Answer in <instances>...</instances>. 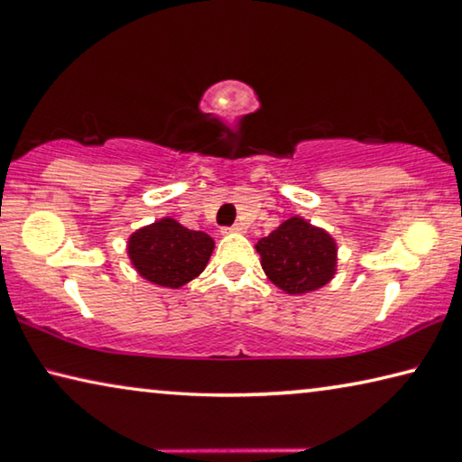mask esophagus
I'll return each instance as SVG.
<instances>
[{"label":"esophagus","mask_w":462,"mask_h":462,"mask_svg":"<svg viewBox=\"0 0 462 462\" xmlns=\"http://www.w3.org/2000/svg\"><path fill=\"white\" fill-rule=\"evenodd\" d=\"M222 232L224 234H238V232H243V228H240L238 224H234V226H230V228H224Z\"/></svg>","instance_id":"1"}]
</instances>
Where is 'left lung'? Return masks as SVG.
<instances>
[{
    "label": "left lung",
    "instance_id": "left-lung-1",
    "mask_svg": "<svg viewBox=\"0 0 462 462\" xmlns=\"http://www.w3.org/2000/svg\"><path fill=\"white\" fill-rule=\"evenodd\" d=\"M254 248L267 280L290 296L325 288L337 273V240L300 216L285 219Z\"/></svg>",
    "mask_w": 462,
    "mask_h": 462
}]
</instances>
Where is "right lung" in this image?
Masks as SVG:
<instances>
[{
  "mask_svg": "<svg viewBox=\"0 0 462 462\" xmlns=\"http://www.w3.org/2000/svg\"><path fill=\"white\" fill-rule=\"evenodd\" d=\"M214 238L189 230L174 217H160L127 238V257L143 280L168 290H179L208 267Z\"/></svg>",
  "mask_w": 462,
  "mask_h": 462,
  "instance_id": "right-lung-1",
  "label": "right lung"
}]
</instances>
